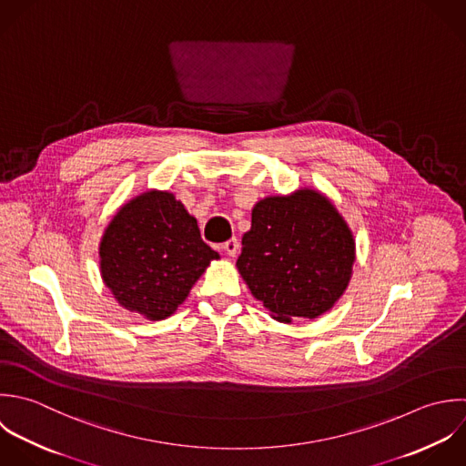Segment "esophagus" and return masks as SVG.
<instances>
[{
  "label": "esophagus",
  "mask_w": 466,
  "mask_h": 466,
  "mask_svg": "<svg viewBox=\"0 0 466 466\" xmlns=\"http://www.w3.org/2000/svg\"><path fill=\"white\" fill-rule=\"evenodd\" d=\"M223 250L230 256V258H236V254H238V250H239V241L236 239V238H232V239H228V241H225V245H223Z\"/></svg>",
  "instance_id": "esophagus-1"
}]
</instances>
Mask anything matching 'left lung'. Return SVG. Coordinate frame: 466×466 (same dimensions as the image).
Instances as JSON below:
<instances>
[{"instance_id": "obj_1", "label": "left lung", "mask_w": 466, "mask_h": 466, "mask_svg": "<svg viewBox=\"0 0 466 466\" xmlns=\"http://www.w3.org/2000/svg\"><path fill=\"white\" fill-rule=\"evenodd\" d=\"M241 243L239 274L281 323L330 310L356 259L349 225L323 194L309 188L261 199Z\"/></svg>"}]
</instances>
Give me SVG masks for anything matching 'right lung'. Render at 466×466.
<instances>
[{"instance_id": "obj_1", "label": "right lung", "mask_w": 466, "mask_h": 466, "mask_svg": "<svg viewBox=\"0 0 466 466\" xmlns=\"http://www.w3.org/2000/svg\"><path fill=\"white\" fill-rule=\"evenodd\" d=\"M218 258L183 203L156 190L123 205L99 245L105 285L121 307L152 321L174 314Z\"/></svg>"}]
</instances>
